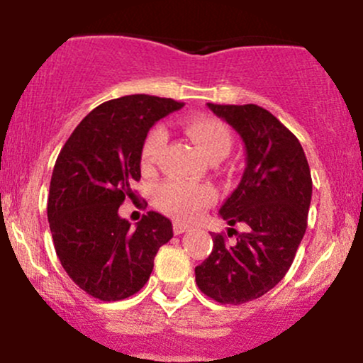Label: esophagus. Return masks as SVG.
<instances>
[{
  "label": "esophagus",
  "mask_w": 363,
  "mask_h": 363,
  "mask_svg": "<svg viewBox=\"0 0 363 363\" xmlns=\"http://www.w3.org/2000/svg\"><path fill=\"white\" fill-rule=\"evenodd\" d=\"M172 230H174V233H176V235H181V233H184V231H189L191 226L189 225H184V223H179V221H176V223L172 225Z\"/></svg>",
  "instance_id": "esophagus-1"
}]
</instances>
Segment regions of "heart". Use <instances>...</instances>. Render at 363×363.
Here are the masks:
<instances>
[{"mask_svg":"<svg viewBox=\"0 0 363 363\" xmlns=\"http://www.w3.org/2000/svg\"><path fill=\"white\" fill-rule=\"evenodd\" d=\"M186 132L194 143L213 162H218L228 154L231 148L230 128L223 121L213 116H193L186 121ZM165 142V133L155 126L143 142L140 164L143 170H152L159 160L160 150ZM215 201V191L208 186H194L187 182L170 181L155 191V204L165 215L176 220H193L203 209Z\"/></svg>","mask_w":363,"mask_h":363,"instance_id":"1","label":"heart"}]
</instances>
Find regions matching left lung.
<instances>
[{"label":"left lung","instance_id":"8db88e82","mask_svg":"<svg viewBox=\"0 0 363 363\" xmlns=\"http://www.w3.org/2000/svg\"><path fill=\"white\" fill-rule=\"evenodd\" d=\"M208 108L245 143V172L220 215L247 231L228 228V237H237L233 245L223 233L211 235L213 250L194 269L196 282L216 303L243 304L276 287L289 270L308 226L311 170L299 140L270 111L257 104Z\"/></svg>","mask_w":363,"mask_h":363}]
</instances>
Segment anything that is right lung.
Returning <instances> with one entry per match:
<instances>
[{
	"label": "right lung",
	"instance_id": "1",
	"mask_svg": "<svg viewBox=\"0 0 363 363\" xmlns=\"http://www.w3.org/2000/svg\"><path fill=\"white\" fill-rule=\"evenodd\" d=\"M184 103L132 94L99 104L76 126L57 157L47 216L67 276L99 301L130 298L145 286L172 223L148 211L130 228L118 208L140 181L148 130Z\"/></svg>",
	"mask_w": 363,
	"mask_h": 363
}]
</instances>
